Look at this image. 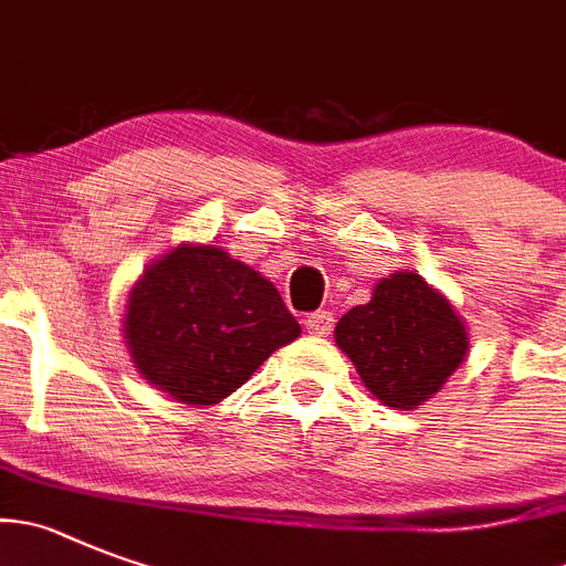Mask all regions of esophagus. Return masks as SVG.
Returning <instances> with one entry per match:
<instances>
[{
  "instance_id": "esophagus-1",
  "label": "esophagus",
  "mask_w": 566,
  "mask_h": 566,
  "mask_svg": "<svg viewBox=\"0 0 566 566\" xmlns=\"http://www.w3.org/2000/svg\"><path fill=\"white\" fill-rule=\"evenodd\" d=\"M334 311H314V314H308V319H305V328H308V334H317V336H328L331 331H334Z\"/></svg>"
}]
</instances>
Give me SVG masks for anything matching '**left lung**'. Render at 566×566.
I'll list each match as a JSON object with an SVG mask.
<instances>
[{"instance_id": "1", "label": "left lung", "mask_w": 566, "mask_h": 566, "mask_svg": "<svg viewBox=\"0 0 566 566\" xmlns=\"http://www.w3.org/2000/svg\"><path fill=\"white\" fill-rule=\"evenodd\" d=\"M334 336L367 390L396 409H415L440 392L469 354L458 311L415 272L378 280L370 303L347 311Z\"/></svg>"}]
</instances>
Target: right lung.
<instances>
[{"mask_svg":"<svg viewBox=\"0 0 566 566\" xmlns=\"http://www.w3.org/2000/svg\"><path fill=\"white\" fill-rule=\"evenodd\" d=\"M123 331L148 385L210 407L297 339L300 323L255 269L212 243H181L134 283Z\"/></svg>","mask_w":566,"mask_h":566,"instance_id":"add662e5","label":"right lung"}]
</instances>
